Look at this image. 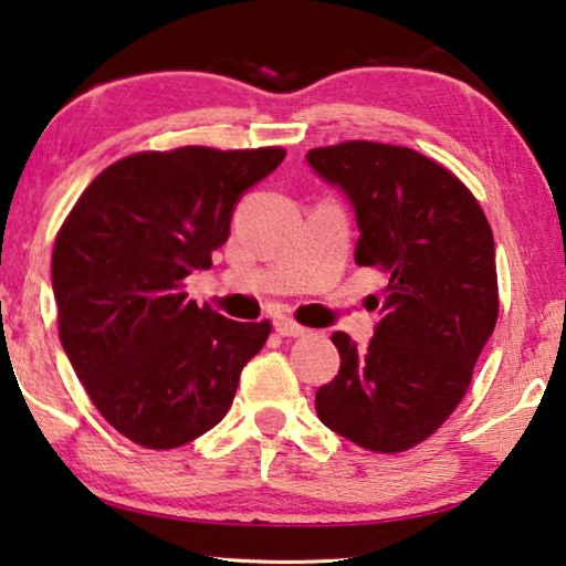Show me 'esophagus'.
Masks as SVG:
<instances>
[{
    "mask_svg": "<svg viewBox=\"0 0 566 566\" xmlns=\"http://www.w3.org/2000/svg\"><path fill=\"white\" fill-rule=\"evenodd\" d=\"M274 332L280 336H290V338H300V336H306L310 334V328L300 326L296 322H292L290 316H280L274 318Z\"/></svg>",
    "mask_w": 566,
    "mask_h": 566,
    "instance_id": "1",
    "label": "esophagus"
}]
</instances>
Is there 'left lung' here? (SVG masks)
<instances>
[{"label":"left lung","instance_id":"left-lung-1","mask_svg":"<svg viewBox=\"0 0 566 566\" xmlns=\"http://www.w3.org/2000/svg\"><path fill=\"white\" fill-rule=\"evenodd\" d=\"M306 163L352 202L356 264L388 280L368 346L332 336L342 368L316 390V413L356 446L400 453L465 396L497 322L495 240L465 185L416 150L348 140Z\"/></svg>","mask_w":566,"mask_h":566}]
</instances>
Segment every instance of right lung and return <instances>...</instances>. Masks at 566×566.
Returning <instances> with one entry per match:
<instances>
[{"instance_id":"right-lung-1","label":"right lung","mask_w":566,"mask_h":566,"mask_svg":"<svg viewBox=\"0 0 566 566\" xmlns=\"http://www.w3.org/2000/svg\"><path fill=\"white\" fill-rule=\"evenodd\" d=\"M284 160L282 148L188 146L108 166L56 234L59 336L88 398L133 443H190L228 413L270 322L242 324L188 302L232 212Z\"/></svg>"}]
</instances>
